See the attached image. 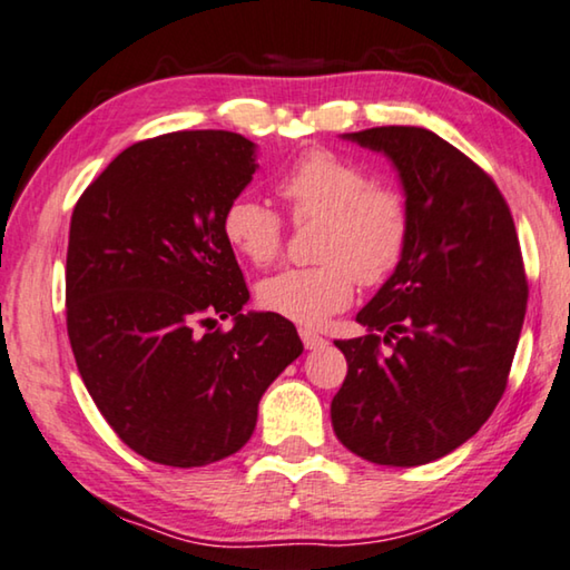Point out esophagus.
Masks as SVG:
<instances>
[{"label":"esophagus","mask_w":570,"mask_h":570,"mask_svg":"<svg viewBox=\"0 0 570 570\" xmlns=\"http://www.w3.org/2000/svg\"><path fill=\"white\" fill-rule=\"evenodd\" d=\"M299 337H302L306 350H320V347L327 345V340H324L322 334H317L314 330H299Z\"/></svg>","instance_id":"1"}]
</instances>
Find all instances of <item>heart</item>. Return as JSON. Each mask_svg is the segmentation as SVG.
<instances>
[{
    "label": "heart",
    "mask_w": 570,
    "mask_h": 570,
    "mask_svg": "<svg viewBox=\"0 0 570 570\" xmlns=\"http://www.w3.org/2000/svg\"><path fill=\"white\" fill-rule=\"evenodd\" d=\"M294 220H314L317 266L284 268L258 286L266 312L302 327H320L347 309L355 282L377 286L393 276L411 243V207L401 189L373 185L357 161L309 149L276 183ZM223 238L253 266H266L284 246V218L253 195L223 210Z\"/></svg>",
    "instance_id": "obj_1"
}]
</instances>
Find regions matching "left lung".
Instances as JSON below:
<instances>
[{
    "instance_id": "left-lung-1",
    "label": "left lung",
    "mask_w": 570,
    "mask_h": 570,
    "mask_svg": "<svg viewBox=\"0 0 570 570\" xmlns=\"http://www.w3.org/2000/svg\"><path fill=\"white\" fill-rule=\"evenodd\" d=\"M345 139L393 161L413 230L357 314L370 334L334 342L347 377L332 426L373 464H429L472 439L508 387L528 306L518 230L494 179L433 131L375 126Z\"/></svg>"
}]
</instances>
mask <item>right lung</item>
<instances>
[{
    "label": "right lung",
    "mask_w": 570,
    "mask_h": 570,
    "mask_svg": "<svg viewBox=\"0 0 570 570\" xmlns=\"http://www.w3.org/2000/svg\"><path fill=\"white\" fill-rule=\"evenodd\" d=\"M253 171L256 144L240 134L171 131L124 149L73 207L70 347L108 426L149 462L236 454L304 350L288 320L240 312L248 286L220 220ZM228 316L230 333L214 327Z\"/></svg>",
    "instance_id": "add662e5"
}]
</instances>
